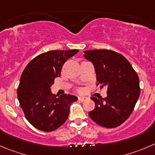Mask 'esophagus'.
<instances>
[{
	"instance_id": "esophagus-1",
	"label": "esophagus",
	"mask_w": 155,
	"mask_h": 155,
	"mask_svg": "<svg viewBox=\"0 0 155 155\" xmlns=\"http://www.w3.org/2000/svg\"><path fill=\"white\" fill-rule=\"evenodd\" d=\"M87 100V97H78V101L80 102H84Z\"/></svg>"
}]
</instances>
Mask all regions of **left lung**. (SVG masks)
<instances>
[{
    "label": "left lung",
    "mask_w": 155,
    "mask_h": 155,
    "mask_svg": "<svg viewBox=\"0 0 155 155\" xmlns=\"http://www.w3.org/2000/svg\"><path fill=\"white\" fill-rule=\"evenodd\" d=\"M84 53V57L94 64L97 86L107 87L106 97H91L95 107L88 115L103 127H119L131 115L140 94L138 74L130 63L117 52L95 49Z\"/></svg>",
    "instance_id": "obj_1"
}]
</instances>
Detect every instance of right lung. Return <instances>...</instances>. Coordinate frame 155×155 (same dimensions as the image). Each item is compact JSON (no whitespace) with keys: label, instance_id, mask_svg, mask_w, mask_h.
<instances>
[{"label":"right lung","instance_id":"right-lung-1","mask_svg":"<svg viewBox=\"0 0 155 155\" xmlns=\"http://www.w3.org/2000/svg\"><path fill=\"white\" fill-rule=\"evenodd\" d=\"M79 50L50 51L33 58L22 72L17 97L27 120L38 130L51 132L63 125L70 114V107L77 97L51 91L55 78L61 76L66 61Z\"/></svg>","mask_w":155,"mask_h":155}]
</instances>
